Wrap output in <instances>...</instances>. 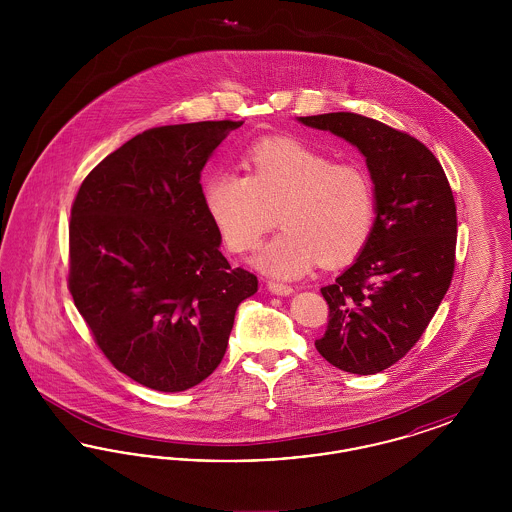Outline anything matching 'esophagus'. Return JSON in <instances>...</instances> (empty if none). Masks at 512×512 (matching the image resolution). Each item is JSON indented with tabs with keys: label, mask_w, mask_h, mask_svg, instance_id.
Listing matches in <instances>:
<instances>
[{
	"label": "esophagus",
	"mask_w": 512,
	"mask_h": 512,
	"mask_svg": "<svg viewBox=\"0 0 512 512\" xmlns=\"http://www.w3.org/2000/svg\"><path fill=\"white\" fill-rule=\"evenodd\" d=\"M268 290L274 295H292L293 288L288 284H280V282H268Z\"/></svg>",
	"instance_id": "34e87169"
}]
</instances>
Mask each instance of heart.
<instances>
[{"mask_svg":"<svg viewBox=\"0 0 512 512\" xmlns=\"http://www.w3.org/2000/svg\"><path fill=\"white\" fill-rule=\"evenodd\" d=\"M247 176L213 172L203 203L230 251L255 249L278 213L284 228L253 257L272 278L305 276L322 259L340 265L355 257L372 228L374 190L359 165L332 163L292 138L263 140L245 153Z\"/></svg>","mask_w":512,"mask_h":512,"instance_id":"1","label":"heart"}]
</instances>
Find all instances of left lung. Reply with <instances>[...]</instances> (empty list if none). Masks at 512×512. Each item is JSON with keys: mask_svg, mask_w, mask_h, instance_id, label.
Wrapping results in <instances>:
<instances>
[{"mask_svg": "<svg viewBox=\"0 0 512 512\" xmlns=\"http://www.w3.org/2000/svg\"><path fill=\"white\" fill-rule=\"evenodd\" d=\"M366 159L376 219L355 263L324 286L330 315L318 353L351 374H376L420 340L451 286L457 207L434 153L413 136L357 113L299 117Z\"/></svg>", "mask_w": 512, "mask_h": 512, "instance_id": "obj_1", "label": "left lung"}]
</instances>
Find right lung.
I'll return each instance as SVG.
<instances>
[{
  "label": "right lung",
  "instance_id": "right-lung-1",
  "mask_svg": "<svg viewBox=\"0 0 512 512\" xmlns=\"http://www.w3.org/2000/svg\"><path fill=\"white\" fill-rule=\"evenodd\" d=\"M244 122L151 128L107 155L74 197L69 290L111 365L157 391L190 390L220 365L257 276L232 268L201 171Z\"/></svg>",
  "mask_w": 512,
  "mask_h": 512
}]
</instances>
